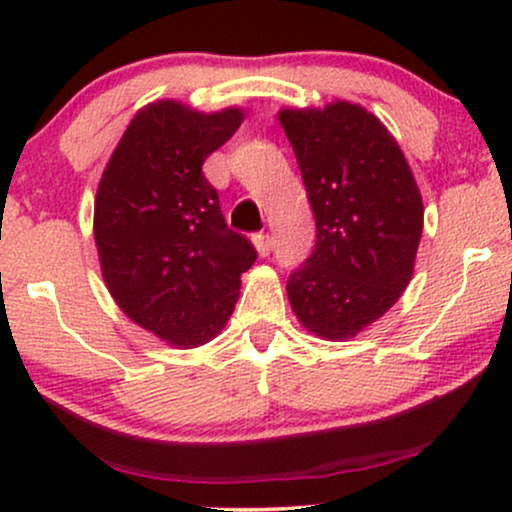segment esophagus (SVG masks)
<instances>
[{
  "label": "esophagus",
  "mask_w": 512,
  "mask_h": 512,
  "mask_svg": "<svg viewBox=\"0 0 512 512\" xmlns=\"http://www.w3.org/2000/svg\"><path fill=\"white\" fill-rule=\"evenodd\" d=\"M252 243H255V248H257V252H260V257H267L269 252H272L274 240H272V236H269V233H255V236H252Z\"/></svg>",
  "instance_id": "obj_1"
}]
</instances>
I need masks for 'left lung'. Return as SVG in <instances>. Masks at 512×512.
I'll return each mask as SVG.
<instances>
[{"label":"left lung","instance_id":"obj_1","mask_svg":"<svg viewBox=\"0 0 512 512\" xmlns=\"http://www.w3.org/2000/svg\"><path fill=\"white\" fill-rule=\"evenodd\" d=\"M315 216L310 257L286 281L293 313L325 339L354 337L407 289L424 228L414 175L361 105L281 110Z\"/></svg>","mask_w":512,"mask_h":512}]
</instances>
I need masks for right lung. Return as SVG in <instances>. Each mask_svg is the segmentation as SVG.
<instances>
[{
  "label": "right lung",
  "mask_w": 512,
  "mask_h": 512,
  "mask_svg": "<svg viewBox=\"0 0 512 512\" xmlns=\"http://www.w3.org/2000/svg\"><path fill=\"white\" fill-rule=\"evenodd\" d=\"M240 122L238 108L204 115L175 101L146 105L98 185L93 228L108 291L168 344L214 339L236 308L240 274L257 260L202 173Z\"/></svg>",
  "instance_id": "1"
}]
</instances>
